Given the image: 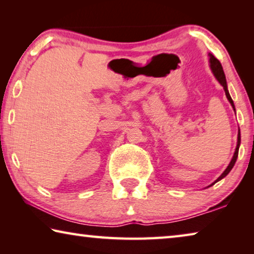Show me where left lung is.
<instances>
[{
    "mask_svg": "<svg viewBox=\"0 0 254 254\" xmlns=\"http://www.w3.org/2000/svg\"><path fill=\"white\" fill-rule=\"evenodd\" d=\"M208 57H209V67H210V70H212L213 75L215 76V78L217 79L218 83H220L223 88H224V92H225V95L227 97V100H229L230 104L232 105V107H233V110L235 112V106H234V103H233V100H232V97L230 95L229 93V89H227V84H226V78H225V74H224V70H223V67L221 65V63L218 62V59H216L214 57V56L212 54H208ZM240 144H241V133H240V128H239V133H238V143H236V148H235V151H234V154L233 157H232L231 161L229 163V166L226 167V169L223 171V174L218 177L216 180H215L214 183H212L209 185V186H207L206 188H208L210 186H213L214 184H216L217 182H220L221 179H223L224 177H226L227 175H229L230 171L232 170V168H233L234 165H235V161L236 159H238V154H239V148H240Z\"/></svg>",
    "mask_w": 254,
    "mask_h": 254,
    "instance_id": "8db88e82",
    "label": "left lung"
}]
</instances>
